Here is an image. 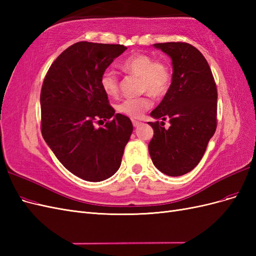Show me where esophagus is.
Listing matches in <instances>:
<instances>
[{
	"instance_id": "obj_1",
	"label": "esophagus",
	"mask_w": 256,
	"mask_h": 256,
	"mask_svg": "<svg viewBox=\"0 0 256 256\" xmlns=\"http://www.w3.org/2000/svg\"><path fill=\"white\" fill-rule=\"evenodd\" d=\"M132 125H134V127H138V126L141 125V122L136 120H132Z\"/></svg>"
}]
</instances>
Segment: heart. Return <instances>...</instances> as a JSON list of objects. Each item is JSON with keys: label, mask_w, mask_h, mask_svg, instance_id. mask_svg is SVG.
<instances>
[{"label": "heart", "mask_w": 256, "mask_h": 256, "mask_svg": "<svg viewBox=\"0 0 256 256\" xmlns=\"http://www.w3.org/2000/svg\"><path fill=\"white\" fill-rule=\"evenodd\" d=\"M124 72L140 78V92L164 96L170 88L172 72L164 60H154L145 53H134L120 63ZM100 86L106 95L115 96L118 92V76L112 69H106L100 76ZM152 106L148 94L138 98H126L116 104V110L130 118H138Z\"/></svg>", "instance_id": "1"}]
</instances>
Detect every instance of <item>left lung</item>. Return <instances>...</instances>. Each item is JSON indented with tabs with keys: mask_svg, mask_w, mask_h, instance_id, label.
<instances>
[{
	"mask_svg": "<svg viewBox=\"0 0 256 256\" xmlns=\"http://www.w3.org/2000/svg\"><path fill=\"white\" fill-rule=\"evenodd\" d=\"M172 58L173 74L164 98L150 115L154 136L148 150L154 166L168 176H182L204 156L216 129V85L206 58L187 42L154 44ZM172 126L164 128V120Z\"/></svg>",
	"mask_w": 256,
	"mask_h": 256,
	"instance_id": "obj_1",
	"label": "left lung"
}]
</instances>
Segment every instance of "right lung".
Returning a JSON list of instances; mask_svg holds the SVG:
<instances>
[{"label":"right lung","instance_id":"add662e5","mask_svg":"<svg viewBox=\"0 0 256 256\" xmlns=\"http://www.w3.org/2000/svg\"><path fill=\"white\" fill-rule=\"evenodd\" d=\"M126 49L76 42L60 54L44 79L42 134L60 164L84 180L102 182L114 175L132 134V122L115 114L100 86V76ZM104 120L105 126L96 128Z\"/></svg>","mask_w":256,"mask_h":256}]
</instances>
